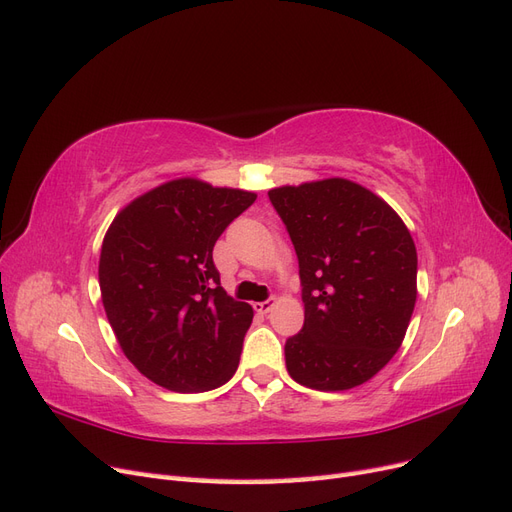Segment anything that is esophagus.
<instances>
[{
  "instance_id": "1",
  "label": "esophagus",
  "mask_w": 512,
  "mask_h": 512,
  "mask_svg": "<svg viewBox=\"0 0 512 512\" xmlns=\"http://www.w3.org/2000/svg\"><path fill=\"white\" fill-rule=\"evenodd\" d=\"M273 305H275L273 299H269V301H258V303H254V309H256L258 314H269L271 309H273Z\"/></svg>"
}]
</instances>
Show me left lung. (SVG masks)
Listing matches in <instances>:
<instances>
[{
    "label": "left lung",
    "instance_id": "obj_1",
    "mask_svg": "<svg viewBox=\"0 0 512 512\" xmlns=\"http://www.w3.org/2000/svg\"><path fill=\"white\" fill-rule=\"evenodd\" d=\"M299 258L305 322L286 339L294 382L348 391L399 350L416 303V247L380 196L348 179L269 190Z\"/></svg>",
    "mask_w": 512,
    "mask_h": 512
}]
</instances>
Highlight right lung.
I'll list each match as a JSON object with an SVG mask.
<instances>
[{
    "label": "right lung",
    "instance_id": "1",
    "mask_svg": "<svg viewBox=\"0 0 512 512\" xmlns=\"http://www.w3.org/2000/svg\"><path fill=\"white\" fill-rule=\"evenodd\" d=\"M254 200L175 179L134 198L106 230V318L130 363L168 391L203 393L235 376L254 309L220 286L213 245Z\"/></svg>",
    "mask_w": 512,
    "mask_h": 512
}]
</instances>
